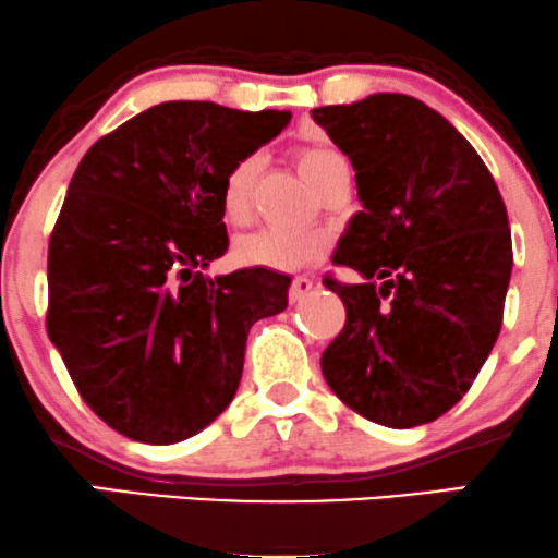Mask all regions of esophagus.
Masks as SVG:
<instances>
[{"instance_id": "1", "label": "esophagus", "mask_w": 558, "mask_h": 558, "mask_svg": "<svg viewBox=\"0 0 558 558\" xmlns=\"http://www.w3.org/2000/svg\"><path fill=\"white\" fill-rule=\"evenodd\" d=\"M312 288H315L312 278H306V275H296V278L291 280V288H288V299H291V304H296V301L304 299Z\"/></svg>"}]
</instances>
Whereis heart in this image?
<instances>
[{
	"mask_svg": "<svg viewBox=\"0 0 558 558\" xmlns=\"http://www.w3.org/2000/svg\"><path fill=\"white\" fill-rule=\"evenodd\" d=\"M296 168L315 189L330 175L332 170L345 165V159L330 146H299ZM259 175V157H241L226 172L220 185V213L228 226H246L254 213V185ZM325 235L315 233H286V230H257V233L241 235L233 246V257L243 267H257V270H301L323 259Z\"/></svg>",
	"mask_w": 558,
	"mask_h": 558,
	"instance_id": "obj_1",
	"label": "heart"
}]
</instances>
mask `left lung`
Returning <instances> with one entry per match:
<instances>
[{
    "label": "left lung",
    "mask_w": 558,
    "mask_h": 558,
    "mask_svg": "<svg viewBox=\"0 0 558 558\" xmlns=\"http://www.w3.org/2000/svg\"><path fill=\"white\" fill-rule=\"evenodd\" d=\"M312 118L354 165L364 207L332 254L364 283L325 275L345 325L319 367L362 417L425 425L462 401L501 332L514 265L504 198L470 141L414 96L373 94Z\"/></svg>",
    "instance_id": "left-lung-1"
}]
</instances>
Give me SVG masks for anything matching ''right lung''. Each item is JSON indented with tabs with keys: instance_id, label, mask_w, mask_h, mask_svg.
Segmentation results:
<instances>
[{
	"instance_id": "obj_1",
	"label": "right lung",
	"mask_w": 558,
	"mask_h": 558,
	"mask_svg": "<svg viewBox=\"0 0 558 558\" xmlns=\"http://www.w3.org/2000/svg\"><path fill=\"white\" fill-rule=\"evenodd\" d=\"M291 114L162 101L81 159L49 239L47 332L81 399L141 444L191 438L239 390L252 325L288 275L204 278L228 252L220 185Z\"/></svg>"
}]
</instances>
